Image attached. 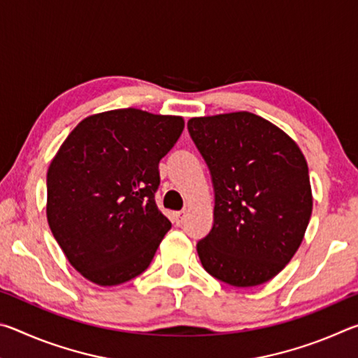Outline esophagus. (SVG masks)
Wrapping results in <instances>:
<instances>
[{"instance_id":"1","label":"esophagus","mask_w":358,"mask_h":358,"mask_svg":"<svg viewBox=\"0 0 358 358\" xmlns=\"http://www.w3.org/2000/svg\"><path fill=\"white\" fill-rule=\"evenodd\" d=\"M185 216H186V211H185V210H181V211H175L173 220H175V222H177V226H180V224H183V221H185Z\"/></svg>"}]
</instances>
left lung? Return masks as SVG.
I'll return each instance as SVG.
<instances>
[{"label": "left lung", "instance_id": "obj_1", "mask_svg": "<svg viewBox=\"0 0 358 358\" xmlns=\"http://www.w3.org/2000/svg\"><path fill=\"white\" fill-rule=\"evenodd\" d=\"M187 131L215 189L213 227L197 243L203 268L235 287L270 281L294 257L311 217L305 156L250 112L191 118Z\"/></svg>", "mask_w": 358, "mask_h": 358}]
</instances>
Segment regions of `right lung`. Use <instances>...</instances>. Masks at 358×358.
<instances>
[{
    "instance_id": "1",
    "label": "right lung",
    "mask_w": 358,
    "mask_h": 358,
    "mask_svg": "<svg viewBox=\"0 0 358 358\" xmlns=\"http://www.w3.org/2000/svg\"><path fill=\"white\" fill-rule=\"evenodd\" d=\"M185 121L138 108L82 120L47 172V221L71 265L117 286L148 268L172 227L155 202L159 161Z\"/></svg>"
}]
</instances>
